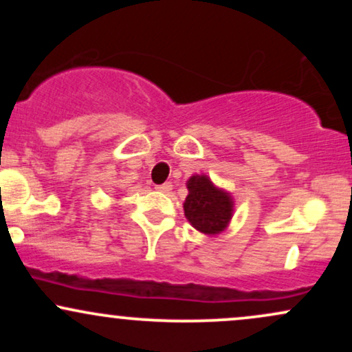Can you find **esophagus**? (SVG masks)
I'll return each instance as SVG.
<instances>
[{
  "label": "esophagus",
  "instance_id": "1",
  "mask_svg": "<svg viewBox=\"0 0 352 352\" xmlns=\"http://www.w3.org/2000/svg\"><path fill=\"white\" fill-rule=\"evenodd\" d=\"M155 188L159 190V192L168 193V192H170V190H172V184H170V182H165V184H162V185H157Z\"/></svg>",
  "mask_w": 352,
  "mask_h": 352
}]
</instances>
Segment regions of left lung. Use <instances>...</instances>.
<instances>
[{
    "instance_id": "left-lung-1",
    "label": "left lung",
    "mask_w": 352,
    "mask_h": 352,
    "mask_svg": "<svg viewBox=\"0 0 352 352\" xmlns=\"http://www.w3.org/2000/svg\"><path fill=\"white\" fill-rule=\"evenodd\" d=\"M187 188L188 195L184 204L187 220L201 233H220L232 218V197L213 187L205 175H193L187 182Z\"/></svg>"
}]
</instances>
